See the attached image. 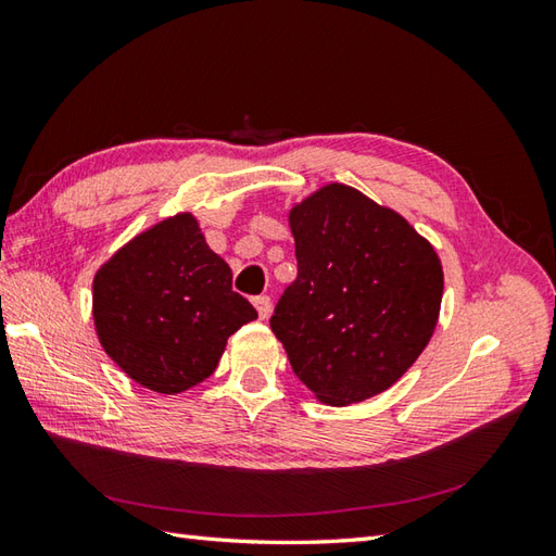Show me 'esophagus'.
<instances>
[{
	"label": "esophagus",
	"instance_id": "1",
	"mask_svg": "<svg viewBox=\"0 0 556 556\" xmlns=\"http://www.w3.org/2000/svg\"><path fill=\"white\" fill-rule=\"evenodd\" d=\"M253 305L260 315V320H267L269 311H271V301L267 296H257V299H253Z\"/></svg>",
	"mask_w": 556,
	"mask_h": 556
}]
</instances>
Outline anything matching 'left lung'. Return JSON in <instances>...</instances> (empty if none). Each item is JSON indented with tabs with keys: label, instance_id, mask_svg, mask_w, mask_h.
<instances>
[{
	"label": "left lung",
	"instance_id": "8db88e82",
	"mask_svg": "<svg viewBox=\"0 0 556 556\" xmlns=\"http://www.w3.org/2000/svg\"><path fill=\"white\" fill-rule=\"evenodd\" d=\"M299 277L269 327L327 406L387 392L430 344L444 271L434 245L358 188L325 184L289 210Z\"/></svg>",
	"mask_w": 556,
	"mask_h": 556
}]
</instances>
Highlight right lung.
I'll list each match as a JSON object with an SVG mask.
<instances>
[{
	"label": "right lung",
	"mask_w": 556,
	"mask_h": 556,
	"mask_svg": "<svg viewBox=\"0 0 556 556\" xmlns=\"http://www.w3.org/2000/svg\"><path fill=\"white\" fill-rule=\"evenodd\" d=\"M255 308L191 212L136 233L92 277V323L104 353L140 387L181 394L215 372Z\"/></svg>",
	"instance_id": "1"
}]
</instances>
